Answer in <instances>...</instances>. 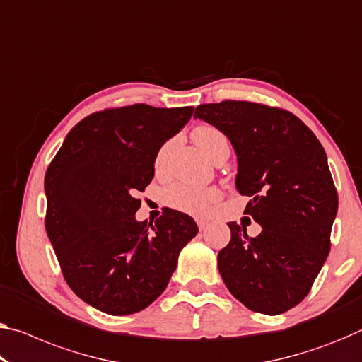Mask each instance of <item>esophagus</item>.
Returning <instances> with one entry per match:
<instances>
[{
  "instance_id": "1",
  "label": "esophagus",
  "mask_w": 362,
  "mask_h": 362,
  "mask_svg": "<svg viewBox=\"0 0 362 362\" xmlns=\"http://www.w3.org/2000/svg\"><path fill=\"white\" fill-rule=\"evenodd\" d=\"M197 226H199V230H200V231H204L205 228L209 226V221H205V220H199V221H197Z\"/></svg>"
}]
</instances>
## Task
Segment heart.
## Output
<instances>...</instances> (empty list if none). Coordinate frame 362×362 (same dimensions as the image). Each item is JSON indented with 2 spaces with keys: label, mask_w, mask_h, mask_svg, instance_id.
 <instances>
[{
  "label": "heart",
  "mask_w": 362,
  "mask_h": 362,
  "mask_svg": "<svg viewBox=\"0 0 362 362\" xmlns=\"http://www.w3.org/2000/svg\"><path fill=\"white\" fill-rule=\"evenodd\" d=\"M192 139L202 152L214 160L218 150L228 147V139L215 126L202 124L192 131ZM170 142L160 147L157 157H155V166L162 165L170 150ZM221 192L216 187H199L191 185H173L163 191V202L171 209L180 210L194 216H204L210 212L212 205L220 199Z\"/></svg>",
  "instance_id": "1"
}]
</instances>
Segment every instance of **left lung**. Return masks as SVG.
Masks as SVG:
<instances>
[{
  "label": "left lung",
  "instance_id": "8db88e82",
  "mask_svg": "<svg viewBox=\"0 0 362 362\" xmlns=\"http://www.w3.org/2000/svg\"><path fill=\"white\" fill-rule=\"evenodd\" d=\"M194 118L215 126L238 155L236 189L244 214L262 226L249 238L230 221L218 272L238 301L276 315L308 296L330 252L338 194L325 150L298 116L262 103L225 100L199 105Z\"/></svg>",
  "mask_w": 362,
  "mask_h": 362
}]
</instances>
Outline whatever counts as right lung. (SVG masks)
Listing matches in <instances>:
<instances>
[{"instance_id":"obj_1","label":"right lung","mask_w":362,"mask_h":362,"mask_svg":"<svg viewBox=\"0 0 362 362\" xmlns=\"http://www.w3.org/2000/svg\"><path fill=\"white\" fill-rule=\"evenodd\" d=\"M192 111L146 103L97 111L72 127L48 166L47 235L71 290L102 313L152 304L197 235L196 221L173 209L155 223L136 220L160 147Z\"/></svg>"}]
</instances>
